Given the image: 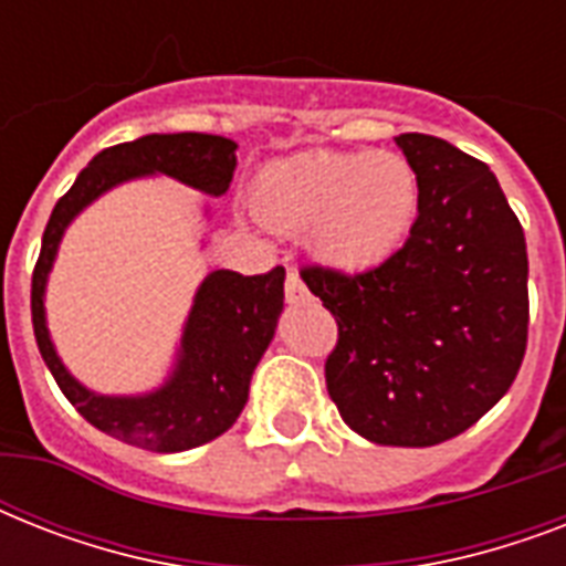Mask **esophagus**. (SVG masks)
I'll list each match as a JSON object with an SVG mask.
<instances>
[{
    "instance_id": "34e87169",
    "label": "esophagus",
    "mask_w": 566,
    "mask_h": 566,
    "mask_svg": "<svg viewBox=\"0 0 566 566\" xmlns=\"http://www.w3.org/2000/svg\"><path fill=\"white\" fill-rule=\"evenodd\" d=\"M284 300L291 302V305H300V302L311 300L308 287H305V282H302L296 270H287V279H284Z\"/></svg>"
}]
</instances>
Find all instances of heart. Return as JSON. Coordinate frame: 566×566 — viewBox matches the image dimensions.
<instances>
[{"label": "heart", "mask_w": 566, "mask_h": 566, "mask_svg": "<svg viewBox=\"0 0 566 566\" xmlns=\"http://www.w3.org/2000/svg\"><path fill=\"white\" fill-rule=\"evenodd\" d=\"M252 208L270 229L308 231L323 264L364 273L405 247L420 211V176L399 153L308 149L266 164Z\"/></svg>", "instance_id": "b5f03b06"}]
</instances>
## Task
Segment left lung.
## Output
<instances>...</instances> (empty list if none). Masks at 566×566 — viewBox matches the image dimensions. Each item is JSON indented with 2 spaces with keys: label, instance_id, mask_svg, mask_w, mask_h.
<instances>
[{
  "label": "left lung",
  "instance_id": "8db88e82",
  "mask_svg": "<svg viewBox=\"0 0 566 566\" xmlns=\"http://www.w3.org/2000/svg\"><path fill=\"white\" fill-rule=\"evenodd\" d=\"M396 146L420 211L385 264L302 282L337 319L326 387L344 422L381 447H434L479 422L517 378L528 337V258L488 164L431 135Z\"/></svg>",
  "mask_w": 566,
  "mask_h": 566
}]
</instances>
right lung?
<instances>
[{
    "mask_svg": "<svg viewBox=\"0 0 566 566\" xmlns=\"http://www.w3.org/2000/svg\"><path fill=\"white\" fill-rule=\"evenodd\" d=\"M238 144L220 135H146L93 155L49 217L43 247L31 275V323L38 349L57 387L84 420L111 438L149 449L185 452L229 431L249 399V381L275 335L284 308V266L264 275L213 270L193 296L176 367L161 387L140 396L93 394L57 358L46 328L49 270L66 226L105 190L144 176H170L208 196L229 190Z\"/></svg>",
    "mask_w": 566,
    "mask_h": 566,
    "instance_id": "obj_1",
    "label": "right lung"
}]
</instances>
